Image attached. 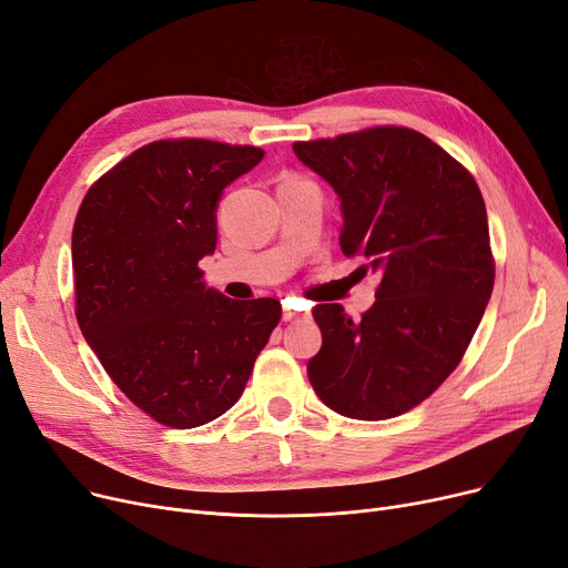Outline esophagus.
Here are the masks:
<instances>
[{
  "label": "esophagus",
  "instance_id": "34e87169",
  "mask_svg": "<svg viewBox=\"0 0 568 568\" xmlns=\"http://www.w3.org/2000/svg\"><path fill=\"white\" fill-rule=\"evenodd\" d=\"M298 316H303L298 310H293V307H288L286 303H284V310H282V318L284 321H293V318H298Z\"/></svg>",
  "mask_w": 568,
  "mask_h": 568
}]
</instances>
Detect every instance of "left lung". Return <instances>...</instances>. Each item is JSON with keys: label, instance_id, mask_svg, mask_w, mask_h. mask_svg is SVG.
I'll list each match as a JSON object with an SVG mask.
<instances>
[{"label": "left lung", "instance_id": "left-lung-1", "mask_svg": "<svg viewBox=\"0 0 568 568\" xmlns=\"http://www.w3.org/2000/svg\"><path fill=\"white\" fill-rule=\"evenodd\" d=\"M293 150L342 201L344 256L382 273L358 321L339 305L314 307L323 344L307 363L310 384L346 418H395L460 365L493 295L480 189L460 161L409 126H367Z\"/></svg>", "mask_w": 568, "mask_h": 568}]
</instances>
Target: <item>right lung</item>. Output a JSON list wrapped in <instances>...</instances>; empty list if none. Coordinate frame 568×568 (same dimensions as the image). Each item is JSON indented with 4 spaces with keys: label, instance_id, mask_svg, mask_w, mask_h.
I'll list each match as a JSON object with an SVG mask.
<instances>
[{
    "label": "right lung",
    "instance_id": "obj_1",
    "mask_svg": "<svg viewBox=\"0 0 568 568\" xmlns=\"http://www.w3.org/2000/svg\"><path fill=\"white\" fill-rule=\"evenodd\" d=\"M254 145L154 141L103 173L78 207L75 318L115 386L156 423L226 414L282 318L275 298L205 288L224 186L263 159Z\"/></svg>",
    "mask_w": 568,
    "mask_h": 568
}]
</instances>
